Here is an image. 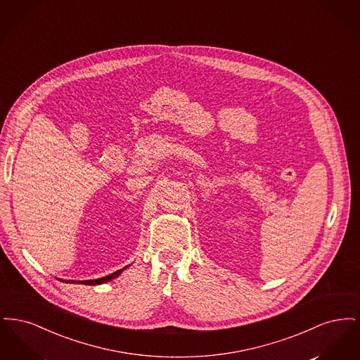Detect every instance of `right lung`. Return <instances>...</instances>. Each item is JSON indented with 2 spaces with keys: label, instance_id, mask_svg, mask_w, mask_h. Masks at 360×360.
<instances>
[{
  "label": "right lung",
  "instance_id": "add662e5",
  "mask_svg": "<svg viewBox=\"0 0 360 360\" xmlns=\"http://www.w3.org/2000/svg\"><path fill=\"white\" fill-rule=\"evenodd\" d=\"M128 267V266H127ZM127 267H124V269H121L119 271H116V273H113V274L106 275V276H103V278H98V279H91V281H79V283H82V285H101V283H105V282H109V281H112V279H115L116 276H119V275L127 269ZM71 283H75L74 281H70Z\"/></svg>",
  "mask_w": 360,
  "mask_h": 360
}]
</instances>
